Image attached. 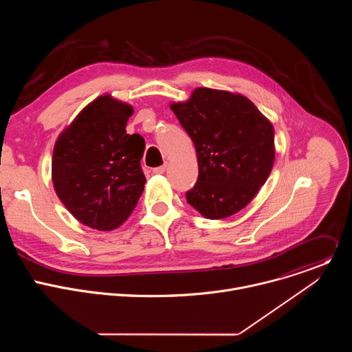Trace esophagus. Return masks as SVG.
Here are the masks:
<instances>
[{
    "mask_svg": "<svg viewBox=\"0 0 352 352\" xmlns=\"http://www.w3.org/2000/svg\"><path fill=\"white\" fill-rule=\"evenodd\" d=\"M166 168H167V164H164V166H160V167H156V168H153V173H155V174H164Z\"/></svg>",
    "mask_w": 352,
    "mask_h": 352,
    "instance_id": "esophagus-1",
    "label": "esophagus"
}]
</instances>
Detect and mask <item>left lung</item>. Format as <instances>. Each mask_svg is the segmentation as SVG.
<instances>
[{
  "mask_svg": "<svg viewBox=\"0 0 352 352\" xmlns=\"http://www.w3.org/2000/svg\"><path fill=\"white\" fill-rule=\"evenodd\" d=\"M170 109L190 136L199 175L186 202L210 220L230 217L250 204L274 163V128L239 93L196 87Z\"/></svg>",
  "mask_w": 352,
  "mask_h": 352,
  "instance_id": "left-lung-1",
  "label": "left lung"
}]
</instances>
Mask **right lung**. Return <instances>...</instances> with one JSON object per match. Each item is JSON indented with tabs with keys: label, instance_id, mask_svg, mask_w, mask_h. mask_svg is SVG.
Listing matches in <instances>:
<instances>
[{
	"label": "right lung",
	"instance_id": "add662e5",
	"mask_svg": "<svg viewBox=\"0 0 352 352\" xmlns=\"http://www.w3.org/2000/svg\"><path fill=\"white\" fill-rule=\"evenodd\" d=\"M132 114V106L103 94L76 116L54 144L52 177L57 196L76 220L98 231L118 228L144 188V139L125 131Z\"/></svg>",
	"mask_w": 352,
	"mask_h": 352
}]
</instances>
